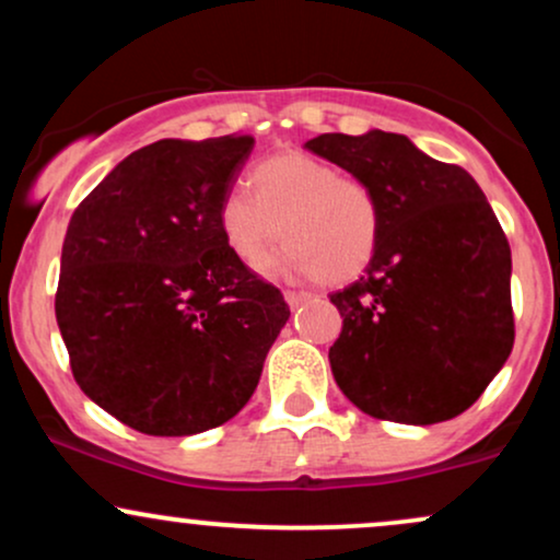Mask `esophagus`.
Masks as SVG:
<instances>
[{"label": "esophagus", "mask_w": 560, "mask_h": 560, "mask_svg": "<svg viewBox=\"0 0 560 560\" xmlns=\"http://www.w3.org/2000/svg\"><path fill=\"white\" fill-rule=\"evenodd\" d=\"M311 298H313L311 292H294V289H287V292H284V300L289 302V307L305 305V302L311 300Z\"/></svg>", "instance_id": "esophagus-1"}]
</instances>
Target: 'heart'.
<instances>
[{
    "instance_id": "b5f03b06",
    "label": "heart",
    "mask_w": 560,
    "mask_h": 560,
    "mask_svg": "<svg viewBox=\"0 0 560 560\" xmlns=\"http://www.w3.org/2000/svg\"><path fill=\"white\" fill-rule=\"evenodd\" d=\"M247 188L229 191L218 208L223 242L244 266H258L276 231L284 247L273 255V271L342 284L374 260L382 205L361 178L326 160L284 152L255 163Z\"/></svg>"
}]
</instances>
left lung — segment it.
<instances>
[{
	"instance_id": "1",
	"label": "left lung",
	"mask_w": 560,
	"mask_h": 560,
	"mask_svg": "<svg viewBox=\"0 0 560 560\" xmlns=\"http://www.w3.org/2000/svg\"><path fill=\"white\" fill-rule=\"evenodd\" d=\"M305 147L382 205L374 260L331 294L342 316L329 350L339 389L382 421L455 419L503 369L516 334L511 247L485 191L402 133H320Z\"/></svg>"
}]
</instances>
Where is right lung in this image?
<instances>
[{"label":"right lung","mask_w":560,"mask_h":560,"mask_svg":"<svg viewBox=\"0 0 560 560\" xmlns=\"http://www.w3.org/2000/svg\"><path fill=\"white\" fill-rule=\"evenodd\" d=\"M255 139H160L75 208L55 316L83 395L126 427L186 436L247 405L289 318L234 258L218 208Z\"/></svg>","instance_id":"right-lung-1"}]
</instances>
